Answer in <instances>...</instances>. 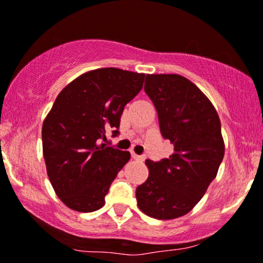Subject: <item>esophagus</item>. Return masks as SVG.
Returning <instances> with one entry per match:
<instances>
[{"label":"esophagus","instance_id":"obj_1","mask_svg":"<svg viewBox=\"0 0 263 263\" xmlns=\"http://www.w3.org/2000/svg\"><path fill=\"white\" fill-rule=\"evenodd\" d=\"M131 155H132V157H134L135 160H140V161H142V160H143V156H139V155H136V154H135L134 151H132Z\"/></svg>","mask_w":263,"mask_h":263}]
</instances>
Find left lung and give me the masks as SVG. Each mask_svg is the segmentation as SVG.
<instances>
[{
  "mask_svg": "<svg viewBox=\"0 0 263 263\" xmlns=\"http://www.w3.org/2000/svg\"><path fill=\"white\" fill-rule=\"evenodd\" d=\"M145 92L174 154L146 160L148 178L137 186V205L148 217L175 219L197 205L217 176L224 156L220 120L208 97L179 74H147Z\"/></svg>",
  "mask_w": 263,
  "mask_h": 263,
  "instance_id": "left-lung-1",
  "label": "left lung"
}]
</instances>
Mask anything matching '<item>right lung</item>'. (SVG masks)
<instances>
[{"label":"right lung","instance_id":"right-lung-1","mask_svg":"<svg viewBox=\"0 0 263 263\" xmlns=\"http://www.w3.org/2000/svg\"><path fill=\"white\" fill-rule=\"evenodd\" d=\"M145 74L101 68L82 74L59 93L43 123V154L54 192L68 208L89 213L104 205L128 151L107 147L118 135L124 106L142 89Z\"/></svg>","mask_w":263,"mask_h":263}]
</instances>
